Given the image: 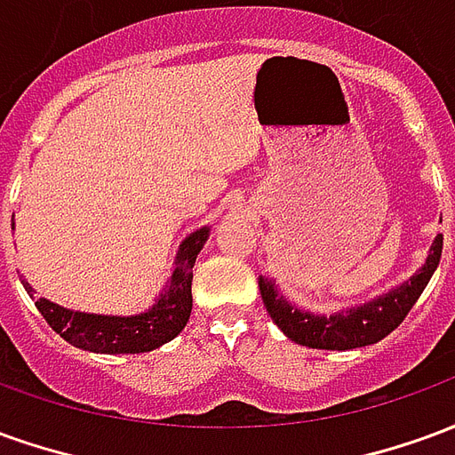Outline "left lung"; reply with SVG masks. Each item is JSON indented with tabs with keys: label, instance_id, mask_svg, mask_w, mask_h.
Listing matches in <instances>:
<instances>
[{
	"label": "left lung",
	"instance_id": "left-lung-1",
	"mask_svg": "<svg viewBox=\"0 0 455 455\" xmlns=\"http://www.w3.org/2000/svg\"><path fill=\"white\" fill-rule=\"evenodd\" d=\"M441 248H443V234L434 238L427 263L407 283L392 287L390 292L375 297L365 305L351 307L346 312L341 309L329 316L312 315L290 305L285 297L277 292L275 283L267 277H258V287H260L267 315L273 316V322L280 326V331L290 341L309 346V348H324V351H351V348L378 343L404 322V316L410 315V309L419 299L439 266Z\"/></svg>",
	"mask_w": 455,
	"mask_h": 455
}]
</instances>
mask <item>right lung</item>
<instances>
[{"mask_svg":"<svg viewBox=\"0 0 455 455\" xmlns=\"http://www.w3.org/2000/svg\"><path fill=\"white\" fill-rule=\"evenodd\" d=\"M209 238V227L197 228L180 243L172 275L163 287L156 305L131 316L112 315H87L75 312L36 297L34 287L21 280L26 292L34 297L38 312L51 324L55 334H60L68 343H73L83 351L92 353H146L158 348L163 343L172 341L185 329L192 312V267L197 260L199 251Z\"/></svg>","mask_w":455,"mask_h":455,"instance_id":"right-lung-1","label":"right lung"}]
</instances>
